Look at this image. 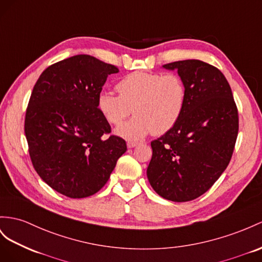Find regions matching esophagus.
I'll return each mask as SVG.
<instances>
[{
    "label": "esophagus",
    "instance_id": "obj_1",
    "mask_svg": "<svg viewBox=\"0 0 262 262\" xmlns=\"http://www.w3.org/2000/svg\"><path fill=\"white\" fill-rule=\"evenodd\" d=\"M137 145V142H127V147H128V148H134V147H136Z\"/></svg>",
    "mask_w": 262,
    "mask_h": 262
}]
</instances>
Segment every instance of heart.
Wrapping results in <instances>:
<instances>
[{
	"mask_svg": "<svg viewBox=\"0 0 262 262\" xmlns=\"http://www.w3.org/2000/svg\"><path fill=\"white\" fill-rule=\"evenodd\" d=\"M116 90L118 95L100 93L97 108L115 126L135 114L116 130L127 139H138L150 133L160 136L171 130L183 115L188 94L183 77L173 73L133 72L119 80Z\"/></svg>",
	"mask_w": 262,
	"mask_h": 262,
	"instance_id": "heart-1",
	"label": "heart"
}]
</instances>
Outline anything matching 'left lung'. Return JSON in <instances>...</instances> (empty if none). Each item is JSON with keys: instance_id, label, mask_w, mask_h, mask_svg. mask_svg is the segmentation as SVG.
Returning <instances> with one entry per match:
<instances>
[{"instance_id": "left-lung-1", "label": "left lung", "mask_w": 262, "mask_h": 262, "mask_svg": "<svg viewBox=\"0 0 262 262\" xmlns=\"http://www.w3.org/2000/svg\"><path fill=\"white\" fill-rule=\"evenodd\" d=\"M164 67L177 70L188 94L176 126L150 144L147 177L159 196L183 203L204 195L227 168L238 136V108L217 67L199 59Z\"/></svg>"}]
</instances>
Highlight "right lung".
Masks as SVG:
<instances>
[{"mask_svg":"<svg viewBox=\"0 0 262 262\" xmlns=\"http://www.w3.org/2000/svg\"><path fill=\"white\" fill-rule=\"evenodd\" d=\"M115 65L75 55L49 66L35 83L25 114L24 132L33 167L51 188L85 198L110 179L126 142L110 135L97 97Z\"/></svg>","mask_w":262,"mask_h":262,"instance_id":"1","label":"right lung"}]
</instances>
